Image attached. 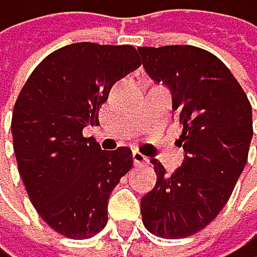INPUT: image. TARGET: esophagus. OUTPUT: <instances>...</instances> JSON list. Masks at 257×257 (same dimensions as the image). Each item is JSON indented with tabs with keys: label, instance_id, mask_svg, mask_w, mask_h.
I'll return each instance as SVG.
<instances>
[{
	"label": "esophagus",
	"instance_id": "esophagus-1",
	"mask_svg": "<svg viewBox=\"0 0 257 257\" xmlns=\"http://www.w3.org/2000/svg\"><path fill=\"white\" fill-rule=\"evenodd\" d=\"M133 162H135V165L138 167V165H143V163H148V158L143 155V153H140V151H133Z\"/></svg>",
	"mask_w": 257,
	"mask_h": 257
}]
</instances>
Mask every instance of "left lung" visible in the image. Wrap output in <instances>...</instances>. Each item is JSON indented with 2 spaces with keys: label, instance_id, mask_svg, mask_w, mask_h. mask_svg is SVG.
Wrapping results in <instances>:
<instances>
[{
  "label": "left lung",
  "instance_id": "obj_1",
  "mask_svg": "<svg viewBox=\"0 0 257 257\" xmlns=\"http://www.w3.org/2000/svg\"><path fill=\"white\" fill-rule=\"evenodd\" d=\"M143 67L172 92L183 126L178 140L185 158L175 173L151 160L156 185L141 199L151 234L165 239L199 232L227 204L247 162L252 109L247 95L214 53L192 45L140 47Z\"/></svg>",
  "mask_w": 257,
  "mask_h": 257
}]
</instances>
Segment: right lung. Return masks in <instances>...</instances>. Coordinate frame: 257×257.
<instances>
[{
    "instance_id": "1",
    "label": "right lung",
    "mask_w": 257,
    "mask_h": 257,
    "mask_svg": "<svg viewBox=\"0 0 257 257\" xmlns=\"http://www.w3.org/2000/svg\"><path fill=\"white\" fill-rule=\"evenodd\" d=\"M140 65L131 45L72 43L43 58L16 99L20 177L38 215L65 237L89 239L106 227L109 195L133 167L130 148L104 151L82 130L99 124L114 82Z\"/></svg>"
}]
</instances>
